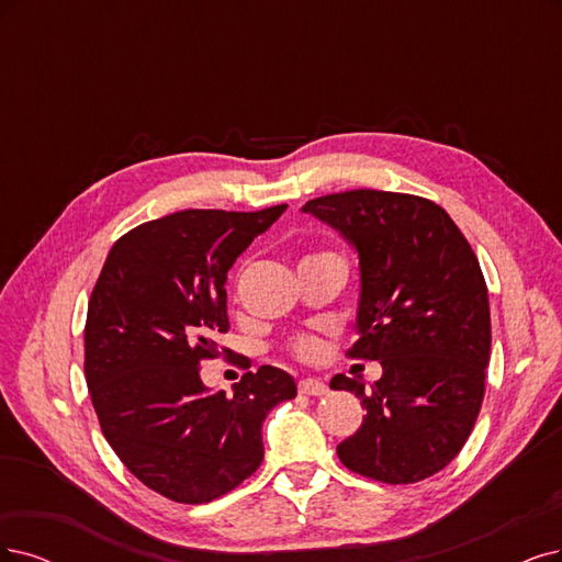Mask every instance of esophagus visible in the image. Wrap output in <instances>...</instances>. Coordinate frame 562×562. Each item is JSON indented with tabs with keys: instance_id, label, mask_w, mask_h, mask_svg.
Here are the masks:
<instances>
[{
	"instance_id": "obj_1",
	"label": "esophagus",
	"mask_w": 562,
	"mask_h": 562,
	"mask_svg": "<svg viewBox=\"0 0 562 562\" xmlns=\"http://www.w3.org/2000/svg\"><path fill=\"white\" fill-rule=\"evenodd\" d=\"M299 391L305 393V396H326L328 386L317 378H307V380L299 382Z\"/></svg>"
}]
</instances>
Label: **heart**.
Wrapping results in <instances>:
<instances>
[{
  "label": "heart",
  "mask_w": 562,
  "mask_h": 562,
  "mask_svg": "<svg viewBox=\"0 0 562 562\" xmlns=\"http://www.w3.org/2000/svg\"><path fill=\"white\" fill-rule=\"evenodd\" d=\"M319 255H328V252H319ZM319 255H310V257H319ZM310 257H305V259H310ZM317 349H319V342L313 336H301V338L294 340V351H296V357H301V359L315 357Z\"/></svg>",
  "instance_id": "1"
}]
</instances>
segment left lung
<instances>
[{
	"label": "left lung",
	"instance_id": "1",
	"mask_svg": "<svg viewBox=\"0 0 562 562\" xmlns=\"http://www.w3.org/2000/svg\"><path fill=\"white\" fill-rule=\"evenodd\" d=\"M301 211L357 249L359 340L347 355L382 363L370 389L330 380L366 407L338 459L378 482H422L456 459L482 409L491 310L480 261L445 207L422 196L351 190Z\"/></svg>",
	"mask_w": 562,
	"mask_h": 562
}]
</instances>
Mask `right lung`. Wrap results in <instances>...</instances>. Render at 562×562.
<instances>
[{
  "instance_id": "obj_1",
  "label": "right lung",
  "mask_w": 562,
  "mask_h": 562,
  "mask_svg": "<svg viewBox=\"0 0 562 562\" xmlns=\"http://www.w3.org/2000/svg\"><path fill=\"white\" fill-rule=\"evenodd\" d=\"M286 203L257 213L180 211L124 234L92 289L86 380L103 438L145 486L184 505L234 491L263 461L261 424L296 396L261 366L211 391L203 359L226 334V273Z\"/></svg>"
}]
</instances>
